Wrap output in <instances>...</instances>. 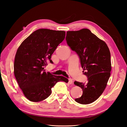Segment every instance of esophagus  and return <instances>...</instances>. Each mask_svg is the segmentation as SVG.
Masks as SVG:
<instances>
[{"mask_svg": "<svg viewBox=\"0 0 127 127\" xmlns=\"http://www.w3.org/2000/svg\"><path fill=\"white\" fill-rule=\"evenodd\" d=\"M68 83H69V84H72V79L71 78H69L68 79Z\"/></svg>", "mask_w": 127, "mask_h": 127, "instance_id": "1", "label": "esophagus"}]
</instances>
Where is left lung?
<instances>
[{
  "instance_id": "left-lung-1",
  "label": "left lung",
  "mask_w": 127,
  "mask_h": 127,
  "mask_svg": "<svg viewBox=\"0 0 127 127\" xmlns=\"http://www.w3.org/2000/svg\"><path fill=\"white\" fill-rule=\"evenodd\" d=\"M67 44L79 57L83 74L87 77V83L75 81L82 88V96L75 101L82 104L93 103L104 91L111 71V54L105 42L91 31L83 29L77 31H67Z\"/></svg>"
}]
</instances>
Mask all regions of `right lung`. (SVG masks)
Returning <instances> with one entry per match:
<instances>
[{
  "label": "right lung",
  "mask_w": 127,
  "mask_h": 127,
  "mask_svg": "<svg viewBox=\"0 0 127 127\" xmlns=\"http://www.w3.org/2000/svg\"><path fill=\"white\" fill-rule=\"evenodd\" d=\"M64 31L39 29L22 42L16 52L14 75L25 96L30 101L44 100L51 94V88L60 81L68 82L61 76L44 71L51 56L65 38Z\"/></svg>",
  "instance_id": "add662e5"
}]
</instances>
